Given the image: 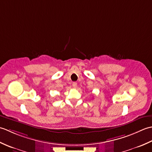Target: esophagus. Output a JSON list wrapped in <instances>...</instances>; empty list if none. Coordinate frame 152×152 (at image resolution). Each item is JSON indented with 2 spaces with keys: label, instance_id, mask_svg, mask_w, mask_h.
<instances>
[{
  "label": "esophagus",
  "instance_id": "esophagus-1",
  "mask_svg": "<svg viewBox=\"0 0 152 152\" xmlns=\"http://www.w3.org/2000/svg\"><path fill=\"white\" fill-rule=\"evenodd\" d=\"M72 86L74 87V88H76V87H77V83H76V82H73V83H72Z\"/></svg>",
  "mask_w": 152,
  "mask_h": 152
}]
</instances>
